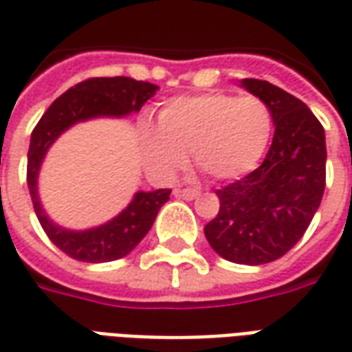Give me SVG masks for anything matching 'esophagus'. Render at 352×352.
I'll list each match as a JSON object with an SVG mask.
<instances>
[{
  "label": "esophagus",
  "mask_w": 352,
  "mask_h": 352,
  "mask_svg": "<svg viewBox=\"0 0 352 352\" xmlns=\"http://www.w3.org/2000/svg\"><path fill=\"white\" fill-rule=\"evenodd\" d=\"M177 198H183V199H196L199 196L198 190H194V188H175Z\"/></svg>",
  "instance_id": "34e87169"
}]
</instances>
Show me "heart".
<instances>
[{
    "label": "heart",
    "instance_id": "heart-1",
    "mask_svg": "<svg viewBox=\"0 0 352 352\" xmlns=\"http://www.w3.org/2000/svg\"><path fill=\"white\" fill-rule=\"evenodd\" d=\"M272 130V111L256 96H181L160 109L158 128H141V153L146 168L162 179L183 169L190 153L207 177L234 181L256 168Z\"/></svg>",
    "mask_w": 352,
    "mask_h": 352
}]
</instances>
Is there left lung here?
I'll return each instance as SVG.
<instances>
[{"label": "left lung", "instance_id": "1", "mask_svg": "<svg viewBox=\"0 0 352 352\" xmlns=\"http://www.w3.org/2000/svg\"><path fill=\"white\" fill-rule=\"evenodd\" d=\"M241 87L267 103L275 133L260 168L217 190L221 209L204 232L222 258L260 265L287 254L317 213L326 139L317 116L292 94L258 79H243Z\"/></svg>", "mask_w": 352, "mask_h": 352}]
</instances>
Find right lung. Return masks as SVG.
<instances>
[{
    "instance_id": "1",
    "label": "right lung",
    "mask_w": 352,
    "mask_h": 352,
    "mask_svg": "<svg viewBox=\"0 0 352 352\" xmlns=\"http://www.w3.org/2000/svg\"><path fill=\"white\" fill-rule=\"evenodd\" d=\"M158 87L130 77H94L82 80L64 92L32 131L28 151V188L37 219L45 234L58 249L79 262H111L130 254L148 234L160 207L169 199L171 190H139L122 213L101 226L90 230H67L49 219L37 194V177L45 154L73 124L98 116H120L138 113L156 94Z\"/></svg>"
}]
</instances>
